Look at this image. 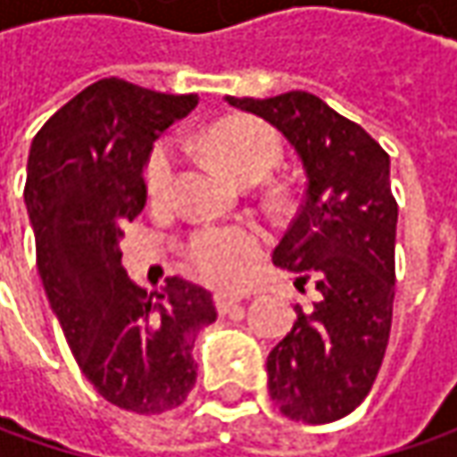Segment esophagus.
<instances>
[{
  "mask_svg": "<svg viewBox=\"0 0 457 457\" xmlns=\"http://www.w3.org/2000/svg\"><path fill=\"white\" fill-rule=\"evenodd\" d=\"M238 305H241V297H237V295H226V292H219V295H216V307H219L220 315H228V312L237 310Z\"/></svg>",
  "mask_w": 457,
  "mask_h": 457,
  "instance_id": "1",
  "label": "esophagus"
}]
</instances>
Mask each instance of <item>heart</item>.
<instances>
[{
	"mask_svg": "<svg viewBox=\"0 0 457 457\" xmlns=\"http://www.w3.org/2000/svg\"><path fill=\"white\" fill-rule=\"evenodd\" d=\"M201 147L216 165L241 185L264 180L279 162L277 134L256 119H223L201 137ZM175 183V152L170 142L154 145L145 165V187L152 201H165ZM264 246V234L254 226H208L190 234L185 254L198 277L231 287L238 285L256 254Z\"/></svg>",
	"mask_w": 457,
	"mask_h": 457,
	"instance_id": "b5f03b06",
	"label": "heart"
}]
</instances>
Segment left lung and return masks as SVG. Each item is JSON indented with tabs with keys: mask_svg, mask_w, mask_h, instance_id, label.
Wrapping results in <instances>:
<instances>
[{
	"mask_svg": "<svg viewBox=\"0 0 457 457\" xmlns=\"http://www.w3.org/2000/svg\"><path fill=\"white\" fill-rule=\"evenodd\" d=\"M290 139L305 167V201L274 249V264L312 285V307L267 359L270 396L297 422L325 425L351 414L377 381L395 312L399 205L389 154L356 121L307 91L272 98L226 96Z\"/></svg>",
	"mask_w": 457,
	"mask_h": 457,
	"instance_id": "1",
	"label": "left lung"
}]
</instances>
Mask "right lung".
<instances>
[{
	"instance_id": "obj_1",
	"label": "right lung",
	"mask_w": 457,
	"mask_h": 457,
	"mask_svg": "<svg viewBox=\"0 0 457 457\" xmlns=\"http://www.w3.org/2000/svg\"><path fill=\"white\" fill-rule=\"evenodd\" d=\"M198 104L101 79L50 116L27 160L25 203L47 300L80 371L106 402L137 414L180 407L195 386L193 341L216 320L213 295L183 277L160 292L121 267V226L147 201L152 142Z\"/></svg>"
}]
</instances>
